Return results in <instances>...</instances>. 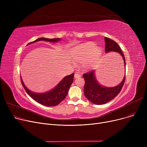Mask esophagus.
<instances>
[{"mask_svg": "<svg viewBox=\"0 0 147 147\" xmlns=\"http://www.w3.org/2000/svg\"><path fill=\"white\" fill-rule=\"evenodd\" d=\"M80 77H81V75L79 74H78V73H76V74H74V78H75V79L80 78Z\"/></svg>", "mask_w": 147, "mask_h": 147, "instance_id": "obj_1", "label": "esophagus"}]
</instances>
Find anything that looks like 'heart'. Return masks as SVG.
I'll return each mask as SVG.
<instances>
[{"label": "heart", "instance_id": "heart-1", "mask_svg": "<svg viewBox=\"0 0 147 147\" xmlns=\"http://www.w3.org/2000/svg\"><path fill=\"white\" fill-rule=\"evenodd\" d=\"M101 55L102 49L90 42L75 46L69 51V58L76 63H81V67L84 71L93 69Z\"/></svg>", "mask_w": 147, "mask_h": 147}]
</instances>
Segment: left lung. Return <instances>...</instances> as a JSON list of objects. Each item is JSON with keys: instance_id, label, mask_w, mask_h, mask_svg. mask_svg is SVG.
<instances>
[{"instance_id": "obj_1", "label": "left lung", "mask_w": 147, "mask_h": 147, "mask_svg": "<svg viewBox=\"0 0 147 147\" xmlns=\"http://www.w3.org/2000/svg\"><path fill=\"white\" fill-rule=\"evenodd\" d=\"M105 52L109 53L114 52L120 53L121 56L126 73V62L125 56L118 44L110 38L105 37ZM85 81L84 86V94L87 99L93 104L102 105L109 102L116 96L121 91L125 81V73L122 81L118 85L114 87L104 86L99 83L95 76V70L83 75Z\"/></svg>"}]
</instances>
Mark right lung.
I'll return each instance as SVG.
<instances>
[{"instance_id":"add662e5","label":"right lung","mask_w":147,"mask_h":147,"mask_svg":"<svg viewBox=\"0 0 147 147\" xmlns=\"http://www.w3.org/2000/svg\"><path fill=\"white\" fill-rule=\"evenodd\" d=\"M61 40V39L60 38H47L45 37H40L32 42L29 43L27 45L39 41L57 43L59 42ZM74 75V73H73L70 75L64 77L58 83L57 85H56V86L54 87L53 89L47 92H42V93H37V92H34L29 90L24 84L21 78V80L23 87H24L26 92L31 98H32L36 102L40 103L42 105L47 107H53L58 105L66 97L69 87L71 86L73 82Z\"/></svg>"}]
</instances>
